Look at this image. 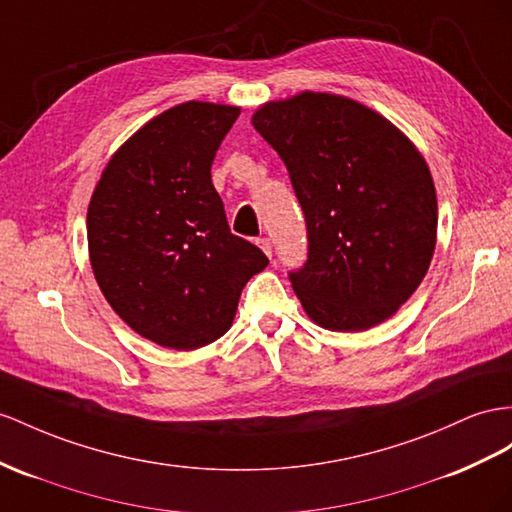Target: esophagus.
I'll list each match as a JSON object with an SVG mask.
<instances>
[{
	"mask_svg": "<svg viewBox=\"0 0 512 512\" xmlns=\"http://www.w3.org/2000/svg\"><path fill=\"white\" fill-rule=\"evenodd\" d=\"M257 244H259L261 251H264L268 257H272V242L268 238H259Z\"/></svg>",
	"mask_w": 512,
	"mask_h": 512,
	"instance_id": "34e87169",
	"label": "esophagus"
}]
</instances>
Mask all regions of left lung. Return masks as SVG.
Segmentation results:
<instances>
[{"instance_id":"8db88e82","label":"left lung","mask_w":512,"mask_h":512,"mask_svg":"<svg viewBox=\"0 0 512 512\" xmlns=\"http://www.w3.org/2000/svg\"><path fill=\"white\" fill-rule=\"evenodd\" d=\"M253 127L281 155L305 212L309 257L290 281L311 322L359 333L391 318L437 246L424 155L383 114L331 93L268 101Z\"/></svg>"}]
</instances>
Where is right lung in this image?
Wrapping results in <instances>:
<instances>
[{
  "mask_svg": "<svg viewBox=\"0 0 512 512\" xmlns=\"http://www.w3.org/2000/svg\"><path fill=\"white\" fill-rule=\"evenodd\" d=\"M238 106L186 101L144 123L90 196L88 255L99 290L149 342L196 350L225 335L242 287L268 257L233 235L212 183Z\"/></svg>",
  "mask_w": 512,
  "mask_h": 512,
  "instance_id": "right-lung-1",
  "label": "right lung"
}]
</instances>
